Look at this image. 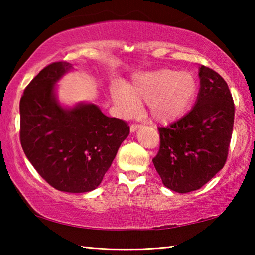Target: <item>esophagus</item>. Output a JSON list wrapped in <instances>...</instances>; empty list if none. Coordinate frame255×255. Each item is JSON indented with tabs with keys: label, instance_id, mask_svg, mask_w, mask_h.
Instances as JSON below:
<instances>
[{
	"label": "esophagus",
	"instance_id": "34e87169",
	"mask_svg": "<svg viewBox=\"0 0 255 255\" xmlns=\"http://www.w3.org/2000/svg\"><path fill=\"white\" fill-rule=\"evenodd\" d=\"M139 127H140L139 125H137V124H132L131 126H130V131H131V132H135V131L137 130V129L139 128Z\"/></svg>",
	"mask_w": 255,
	"mask_h": 255
}]
</instances>
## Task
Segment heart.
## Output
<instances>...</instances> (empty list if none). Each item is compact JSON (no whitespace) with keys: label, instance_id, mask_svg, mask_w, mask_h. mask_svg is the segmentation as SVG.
Instances as JSON below:
<instances>
[{"label":"heart","instance_id":"1","mask_svg":"<svg viewBox=\"0 0 255 255\" xmlns=\"http://www.w3.org/2000/svg\"><path fill=\"white\" fill-rule=\"evenodd\" d=\"M199 93L197 76L189 71L159 68L138 74L131 84H116L111 98L124 114H130L138 103L147 102V111L155 123L167 125L191 110Z\"/></svg>","mask_w":255,"mask_h":255}]
</instances>
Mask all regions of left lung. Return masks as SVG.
Listing matches in <instances>:
<instances>
[{"label":"left lung","mask_w":255,"mask_h":255,"mask_svg":"<svg viewBox=\"0 0 255 255\" xmlns=\"http://www.w3.org/2000/svg\"><path fill=\"white\" fill-rule=\"evenodd\" d=\"M199 79L191 111L158 128L159 149L153 158L163 184L179 193L200 189L223 169L234 125V101L225 80L204 65Z\"/></svg>","instance_id":"obj_1"}]
</instances>
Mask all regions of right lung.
<instances>
[{
  "label": "right lung",
  "mask_w": 255,
  "mask_h": 255,
  "mask_svg": "<svg viewBox=\"0 0 255 255\" xmlns=\"http://www.w3.org/2000/svg\"><path fill=\"white\" fill-rule=\"evenodd\" d=\"M72 70L49 64L33 77L20 100V141L25 156L47 183L64 192L96 189L109 170L129 126L93 103L60 106L55 84Z\"/></svg>",
  "instance_id": "add662e5"
}]
</instances>
